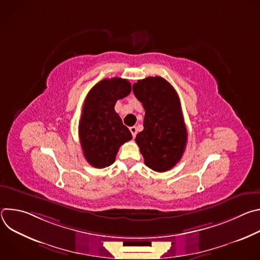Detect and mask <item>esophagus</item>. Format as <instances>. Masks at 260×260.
<instances>
[{"label":"esophagus","instance_id":"obj_1","mask_svg":"<svg viewBox=\"0 0 260 260\" xmlns=\"http://www.w3.org/2000/svg\"><path fill=\"white\" fill-rule=\"evenodd\" d=\"M129 131H131V133H132L133 137L135 138L136 135H137V127H136V126H131V127H129Z\"/></svg>","mask_w":260,"mask_h":260}]
</instances>
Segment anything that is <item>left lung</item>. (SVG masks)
Returning <instances> with one entry per match:
<instances>
[{
  "instance_id": "left-lung-1",
  "label": "left lung",
  "mask_w": 260,
  "mask_h": 260,
  "mask_svg": "<svg viewBox=\"0 0 260 260\" xmlns=\"http://www.w3.org/2000/svg\"><path fill=\"white\" fill-rule=\"evenodd\" d=\"M133 91L145 109L144 129L136 137L145 165L167 172L180 161L187 143L178 93L159 76L138 80Z\"/></svg>"
}]
</instances>
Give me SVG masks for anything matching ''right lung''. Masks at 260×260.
<instances>
[{"instance_id":"add662e5","label":"right lung","mask_w":260,"mask_h":260,"mask_svg":"<svg viewBox=\"0 0 260 260\" xmlns=\"http://www.w3.org/2000/svg\"><path fill=\"white\" fill-rule=\"evenodd\" d=\"M131 83L114 77L96 83L87 93L79 121V138L87 162L98 169L115 161L119 147L133 139L115 112L118 100L129 94Z\"/></svg>"}]
</instances>
